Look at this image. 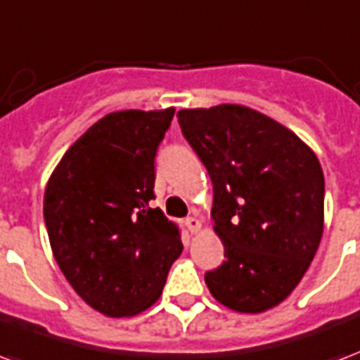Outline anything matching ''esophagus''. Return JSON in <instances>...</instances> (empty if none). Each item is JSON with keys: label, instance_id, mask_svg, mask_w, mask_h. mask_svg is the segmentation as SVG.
Wrapping results in <instances>:
<instances>
[{"label": "esophagus", "instance_id": "1", "mask_svg": "<svg viewBox=\"0 0 360 360\" xmlns=\"http://www.w3.org/2000/svg\"><path fill=\"white\" fill-rule=\"evenodd\" d=\"M186 228L190 229L191 233H199V231H201V220L195 218V216H191V218L186 220Z\"/></svg>", "mask_w": 360, "mask_h": 360}]
</instances>
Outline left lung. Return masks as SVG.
Here are the masks:
<instances>
[{
  "label": "left lung",
  "instance_id": "obj_1",
  "mask_svg": "<svg viewBox=\"0 0 360 360\" xmlns=\"http://www.w3.org/2000/svg\"><path fill=\"white\" fill-rule=\"evenodd\" d=\"M176 117L209 170L210 216L226 254L205 283L228 309L267 311L298 286L323 237L317 155L279 121L241 104L180 110Z\"/></svg>",
  "mask_w": 360,
  "mask_h": 360
}]
</instances>
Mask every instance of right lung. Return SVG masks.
<instances>
[{"instance_id":"add662e5","label":"right lung","mask_w":360,"mask_h":360,"mask_svg":"<svg viewBox=\"0 0 360 360\" xmlns=\"http://www.w3.org/2000/svg\"><path fill=\"white\" fill-rule=\"evenodd\" d=\"M172 115L174 108L108 113L68 148L45 188L56 264L77 296L106 317L151 307L182 254L180 228L150 207L153 161Z\"/></svg>"}]
</instances>
